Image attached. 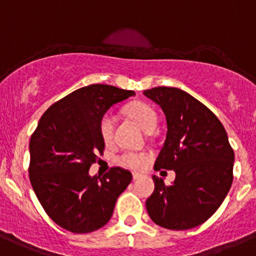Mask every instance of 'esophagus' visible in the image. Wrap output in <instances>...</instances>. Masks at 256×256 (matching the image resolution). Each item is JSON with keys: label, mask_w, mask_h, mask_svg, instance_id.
Returning a JSON list of instances; mask_svg holds the SVG:
<instances>
[{"label": "esophagus", "mask_w": 256, "mask_h": 256, "mask_svg": "<svg viewBox=\"0 0 256 256\" xmlns=\"http://www.w3.org/2000/svg\"><path fill=\"white\" fill-rule=\"evenodd\" d=\"M142 176V173H136V172H134L132 173V178H134V180H136V179H140Z\"/></svg>", "instance_id": "34e87169"}]
</instances>
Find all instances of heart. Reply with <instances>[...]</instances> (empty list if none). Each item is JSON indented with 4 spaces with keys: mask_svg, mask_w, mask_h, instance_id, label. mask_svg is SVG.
Here are the masks:
<instances>
[{
    "mask_svg": "<svg viewBox=\"0 0 256 256\" xmlns=\"http://www.w3.org/2000/svg\"><path fill=\"white\" fill-rule=\"evenodd\" d=\"M125 112L128 117L139 124L140 128L146 132H152L158 126V114L152 106L144 102H132L125 107ZM98 131L102 142L111 144L114 138V117L111 112H106L98 122ZM149 160L146 152H125L117 156V163L130 169H142Z\"/></svg>",
    "mask_w": 256,
    "mask_h": 256,
    "instance_id": "b5f03b06",
    "label": "heart"
}]
</instances>
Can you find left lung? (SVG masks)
<instances>
[{
	"mask_svg": "<svg viewBox=\"0 0 256 256\" xmlns=\"http://www.w3.org/2000/svg\"><path fill=\"white\" fill-rule=\"evenodd\" d=\"M144 94L162 107L168 128L154 169L176 172L169 186L152 176L155 190L146 211L162 228H193L207 221L228 196L235 154L221 121L190 93L155 87Z\"/></svg>",
	"mask_w": 256,
	"mask_h": 256,
	"instance_id": "obj_1",
	"label": "left lung"
}]
</instances>
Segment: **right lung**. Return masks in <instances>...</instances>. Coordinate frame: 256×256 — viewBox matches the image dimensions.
Masks as SVG:
<instances>
[{
  "label": "right lung",
  "instance_id": "1",
  "mask_svg": "<svg viewBox=\"0 0 256 256\" xmlns=\"http://www.w3.org/2000/svg\"><path fill=\"white\" fill-rule=\"evenodd\" d=\"M135 96L114 86L90 84L69 93L42 114L30 139L28 178L48 216L74 234L98 230L110 221L132 176L114 166L90 176L104 154L98 122L112 104Z\"/></svg>",
  "mask_w": 256,
  "mask_h": 256
}]
</instances>
